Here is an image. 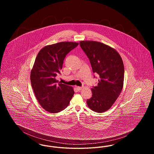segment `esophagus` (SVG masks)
Segmentation results:
<instances>
[{"label":"esophagus","mask_w":154,"mask_h":154,"mask_svg":"<svg viewBox=\"0 0 154 154\" xmlns=\"http://www.w3.org/2000/svg\"><path fill=\"white\" fill-rule=\"evenodd\" d=\"M76 88H77V89L78 91H81V90L82 89V87H77Z\"/></svg>","instance_id":"esophagus-1"}]
</instances>
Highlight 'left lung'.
<instances>
[{
	"label": "left lung",
	"instance_id": "obj_1",
	"mask_svg": "<svg viewBox=\"0 0 154 154\" xmlns=\"http://www.w3.org/2000/svg\"><path fill=\"white\" fill-rule=\"evenodd\" d=\"M81 47L90 60L94 73L99 75L97 85L87 100L88 107L96 112L109 110L119 96L124 85V66L116 50L100 42L81 41Z\"/></svg>",
	"mask_w": 154,
	"mask_h": 154
}]
</instances>
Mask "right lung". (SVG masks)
Here are the masks:
<instances>
[{
  "mask_svg": "<svg viewBox=\"0 0 154 154\" xmlns=\"http://www.w3.org/2000/svg\"><path fill=\"white\" fill-rule=\"evenodd\" d=\"M79 43L63 42L46 45L38 53L30 72V82L40 106L51 113L59 112L68 106L74 94L73 88L58 82L66 55Z\"/></svg>",
  "mask_w": 154,
  "mask_h": 154,
  "instance_id": "obj_1",
  "label": "right lung"
}]
</instances>
